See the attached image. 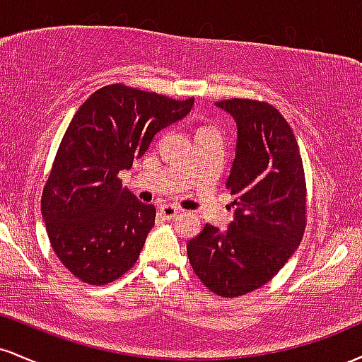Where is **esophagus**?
Segmentation results:
<instances>
[{
    "label": "esophagus",
    "mask_w": 362,
    "mask_h": 362,
    "mask_svg": "<svg viewBox=\"0 0 362 362\" xmlns=\"http://www.w3.org/2000/svg\"><path fill=\"white\" fill-rule=\"evenodd\" d=\"M178 213H180V209H178L177 206H172V204H163V206H160V214L163 216L165 219H173V218H177Z\"/></svg>",
    "instance_id": "obj_1"
}]
</instances>
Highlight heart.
Here are the masks:
<instances>
[{"instance_id": "obj_1", "label": "heart", "mask_w": 362, "mask_h": 362, "mask_svg": "<svg viewBox=\"0 0 362 362\" xmlns=\"http://www.w3.org/2000/svg\"><path fill=\"white\" fill-rule=\"evenodd\" d=\"M209 129H213V127H209V126H201L197 129V134L199 132H204V131H209Z\"/></svg>"}]
</instances>
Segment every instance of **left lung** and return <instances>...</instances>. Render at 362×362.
<instances>
[{
  "label": "left lung",
  "mask_w": 362,
  "mask_h": 362,
  "mask_svg": "<svg viewBox=\"0 0 362 362\" xmlns=\"http://www.w3.org/2000/svg\"><path fill=\"white\" fill-rule=\"evenodd\" d=\"M236 122V151L226 189L235 214L228 230L206 224L187 255L207 289L236 298L262 288L300 247L306 184L298 141L281 112L264 102L216 103Z\"/></svg>",
  "instance_id": "1"
}]
</instances>
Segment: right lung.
Listing matches in <instances>:
<instances>
[{
	"mask_svg": "<svg viewBox=\"0 0 362 362\" xmlns=\"http://www.w3.org/2000/svg\"><path fill=\"white\" fill-rule=\"evenodd\" d=\"M194 98L109 85L76 110L57 149L42 192V218L52 250L86 284L126 274L155 226L156 209L119 180L120 170L146 153L161 129L184 119Z\"/></svg>",
	"mask_w": 362,
	"mask_h": 362,
	"instance_id": "right-lung-1",
	"label": "right lung"
}]
</instances>
